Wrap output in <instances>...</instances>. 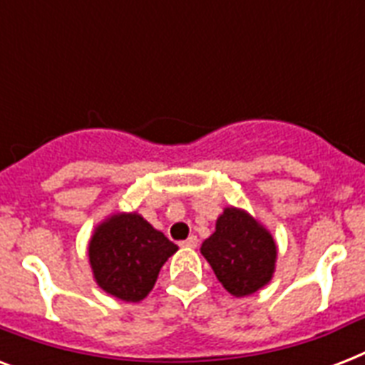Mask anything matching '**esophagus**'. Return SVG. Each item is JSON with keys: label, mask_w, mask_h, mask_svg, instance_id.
<instances>
[{"label": "esophagus", "mask_w": 365, "mask_h": 365, "mask_svg": "<svg viewBox=\"0 0 365 365\" xmlns=\"http://www.w3.org/2000/svg\"><path fill=\"white\" fill-rule=\"evenodd\" d=\"M197 244H199V239H197L195 235H191V237H187V239L183 240L182 246H183V248H195Z\"/></svg>", "instance_id": "34e87169"}]
</instances>
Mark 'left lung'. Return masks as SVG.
I'll use <instances>...</instances> for the list:
<instances>
[{
    "label": "left lung",
    "mask_w": 365,
    "mask_h": 365,
    "mask_svg": "<svg viewBox=\"0 0 365 365\" xmlns=\"http://www.w3.org/2000/svg\"><path fill=\"white\" fill-rule=\"evenodd\" d=\"M200 254L235 297H248L265 288L277 271L278 248L271 231L237 206L223 208L216 231L202 242Z\"/></svg>",
    "instance_id": "8db88e82"
}]
</instances>
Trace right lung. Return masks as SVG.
Masks as SVG:
<instances>
[{
	"instance_id": "add662e5",
	"label": "right lung",
	"mask_w": 365,
	"mask_h": 365,
	"mask_svg": "<svg viewBox=\"0 0 365 365\" xmlns=\"http://www.w3.org/2000/svg\"><path fill=\"white\" fill-rule=\"evenodd\" d=\"M178 252L138 212H113L94 227L88 240V265L94 282L125 303H140L153 289L160 267Z\"/></svg>"
}]
</instances>
